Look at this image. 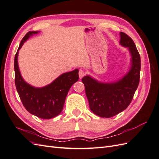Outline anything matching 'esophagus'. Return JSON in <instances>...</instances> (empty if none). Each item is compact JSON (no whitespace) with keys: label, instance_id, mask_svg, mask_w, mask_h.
Masks as SVG:
<instances>
[{"label":"esophagus","instance_id":"esophagus-1","mask_svg":"<svg viewBox=\"0 0 159 159\" xmlns=\"http://www.w3.org/2000/svg\"><path fill=\"white\" fill-rule=\"evenodd\" d=\"M85 71H84L83 70L80 69V70H79V76H80V79L82 78L85 75Z\"/></svg>","mask_w":159,"mask_h":159}]
</instances>
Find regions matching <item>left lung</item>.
Masks as SVG:
<instances>
[{
  "label": "left lung",
  "instance_id": "8db88e82",
  "mask_svg": "<svg viewBox=\"0 0 159 159\" xmlns=\"http://www.w3.org/2000/svg\"><path fill=\"white\" fill-rule=\"evenodd\" d=\"M120 44L128 48L131 67L121 79L110 83L98 81L87 75L82 78L91 111L101 117L109 118L125 109L131 102L139 84L141 57L133 40L120 32Z\"/></svg>",
  "mask_w": 159,
  "mask_h": 159
}]
</instances>
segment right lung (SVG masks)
I'll use <instances>...</instances> for the list:
<instances>
[{
    "label": "right lung",
    "instance_id": "1",
    "mask_svg": "<svg viewBox=\"0 0 159 159\" xmlns=\"http://www.w3.org/2000/svg\"><path fill=\"white\" fill-rule=\"evenodd\" d=\"M39 31L28 32L22 38L14 57L15 85L24 107L28 112L44 119L54 118L64 107L67 94L79 80L78 69L62 74L48 85L36 88L26 83L20 74L18 64V51L28 38Z\"/></svg>",
    "mask_w": 159,
    "mask_h": 159
}]
</instances>
